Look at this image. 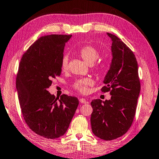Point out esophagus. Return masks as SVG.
<instances>
[{
	"label": "esophagus",
	"mask_w": 159,
	"mask_h": 159,
	"mask_svg": "<svg viewBox=\"0 0 159 159\" xmlns=\"http://www.w3.org/2000/svg\"><path fill=\"white\" fill-rule=\"evenodd\" d=\"M79 101L81 102V103H85H85H87V100H85V98H80Z\"/></svg>",
	"instance_id": "1"
}]
</instances>
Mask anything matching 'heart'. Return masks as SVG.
Wrapping results in <instances>:
<instances>
[{"label": "heart", "instance_id": "1", "mask_svg": "<svg viewBox=\"0 0 159 159\" xmlns=\"http://www.w3.org/2000/svg\"><path fill=\"white\" fill-rule=\"evenodd\" d=\"M79 54L84 61L88 64H93L97 61L100 57L99 51L92 45H85L79 50ZM69 67V57L64 55L61 59V68L64 70H66ZM104 68V64L100 63L95 66V70H101ZM93 84V80L90 78H84L75 80L74 84V88L81 93H85L89 90V86Z\"/></svg>", "mask_w": 159, "mask_h": 159}]
</instances>
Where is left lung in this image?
<instances>
[{
    "mask_svg": "<svg viewBox=\"0 0 159 159\" xmlns=\"http://www.w3.org/2000/svg\"><path fill=\"white\" fill-rule=\"evenodd\" d=\"M112 40V59L105 75L102 92L110 91V100L90 102L93 133L104 140H113L124 135L135 116L141 85L138 64L134 53L119 37L107 33Z\"/></svg>",
    "mask_w": 159,
    "mask_h": 159,
    "instance_id": "1",
    "label": "left lung"
}]
</instances>
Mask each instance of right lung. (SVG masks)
<instances>
[{
    "mask_svg": "<svg viewBox=\"0 0 159 159\" xmlns=\"http://www.w3.org/2000/svg\"><path fill=\"white\" fill-rule=\"evenodd\" d=\"M72 35L41 37L22 55L16 89L24 120L34 133L47 139L64 135L75 114L79 100L63 94L56 98L47 90L61 73L65 44Z\"/></svg>",
    "mask_w": 159,
    "mask_h": 159,
    "instance_id": "right-lung-1",
    "label": "right lung"
}]
</instances>
